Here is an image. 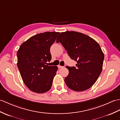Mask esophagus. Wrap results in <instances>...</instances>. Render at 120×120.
<instances>
[{"label":"esophagus","instance_id":"esophagus-1","mask_svg":"<svg viewBox=\"0 0 120 120\" xmlns=\"http://www.w3.org/2000/svg\"><path fill=\"white\" fill-rule=\"evenodd\" d=\"M58 68H63V66H61V65H59L58 66Z\"/></svg>","mask_w":120,"mask_h":120}]
</instances>
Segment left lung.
<instances>
[{
	"mask_svg": "<svg viewBox=\"0 0 120 120\" xmlns=\"http://www.w3.org/2000/svg\"><path fill=\"white\" fill-rule=\"evenodd\" d=\"M57 39L64 47L76 67L67 66L69 74L64 81L68 87L76 91L88 90L101 74L104 55L98 42L90 36L75 31L62 32Z\"/></svg>",
	"mask_w": 120,
	"mask_h": 120,
	"instance_id": "8db88e82",
	"label": "left lung"
}]
</instances>
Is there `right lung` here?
Instances as JSON below:
<instances>
[{
	"mask_svg": "<svg viewBox=\"0 0 120 120\" xmlns=\"http://www.w3.org/2000/svg\"><path fill=\"white\" fill-rule=\"evenodd\" d=\"M59 34L46 32L33 36L21 44L17 53L22 80L34 93H44L51 88L58 68L49 66L47 62L52 59L50 47Z\"/></svg>",
	"mask_w": 120,
	"mask_h": 120,
	"instance_id": "add662e5",
	"label": "right lung"
}]
</instances>
